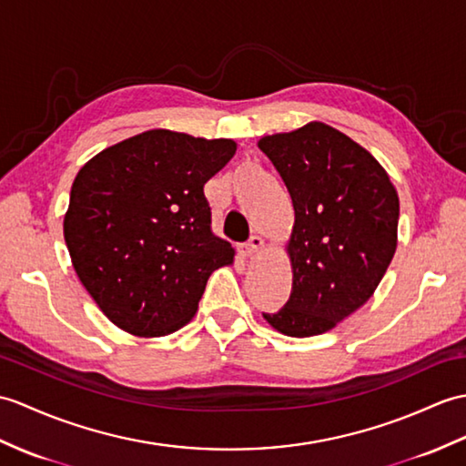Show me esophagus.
Segmentation results:
<instances>
[{
	"label": "esophagus",
	"instance_id": "obj_1",
	"mask_svg": "<svg viewBox=\"0 0 466 466\" xmlns=\"http://www.w3.org/2000/svg\"><path fill=\"white\" fill-rule=\"evenodd\" d=\"M264 246H266V242L262 240V238H259V236H252L250 240H248L246 244L240 246V254H242L244 258H254V256H258L259 252L264 250Z\"/></svg>",
	"mask_w": 466,
	"mask_h": 466
}]
</instances>
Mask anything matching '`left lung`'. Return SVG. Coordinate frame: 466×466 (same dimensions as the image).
Listing matches in <instances>:
<instances>
[{
	"label": "left lung",
	"mask_w": 466,
	"mask_h": 466,
	"mask_svg": "<svg viewBox=\"0 0 466 466\" xmlns=\"http://www.w3.org/2000/svg\"><path fill=\"white\" fill-rule=\"evenodd\" d=\"M258 147L296 212L286 244L291 296L264 319L289 338L326 333L373 296L391 264L397 190L370 150L326 123L262 137Z\"/></svg>",
	"instance_id": "left-lung-1"
}]
</instances>
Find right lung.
I'll use <instances>...</instances> for the list:
<instances>
[{
	"label": "right lung",
	"mask_w": 466,
	"mask_h": 466,
	"mask_svg": "<svg viewBox=\"0 0 466 466\" xmlns=\"http://www.w3.org/2000/svg\"><path fill=\"white\" fill-rule=\"evenodd\" d=\"M236 153L232 138L153 128L86 160L63 236L95 304L116 328L160 338L194 318L214 269L234 262L212 232L204 184Z\"/></svg>",
	"instance_id": "right-lung-1"
}]
</instances>
